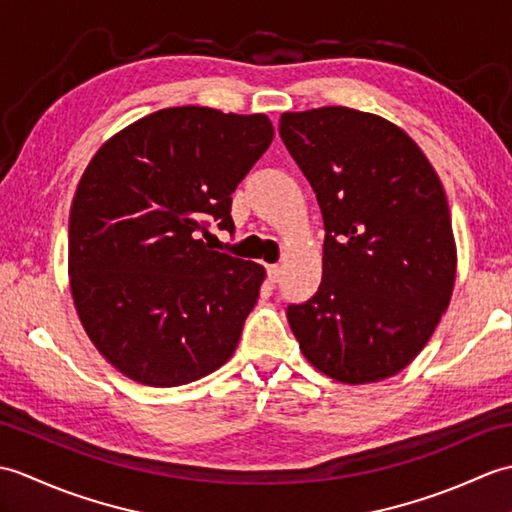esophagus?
<instances>
[{
	"instance_id": "1",
	"label": "esophagus",
	"mask_w": 512,
	"mask_h": 512,
	"mask_svg": "<svg viewBox=\"0 0 512 512\" xmlns=\"http://www.w3.org/2000/svg\"><path fill=\"white\" fill-rule=\"evenodd\" d=\"M266 273H268V281H270V284H277L279 277H281V266H277V264L266 266Z\"/></svg>"
}]
</instances>
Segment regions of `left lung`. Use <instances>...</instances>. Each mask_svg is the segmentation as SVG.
Instances as JSON below:
<instances>
[{
    "mask_svg": "<svg viewBox=\"0 0 512 512\" xmlns=\"http://www.w3.org/2000/svg\"><path fill=\"white\" fill-rule=\"evenodd\" d=\"M279 136L325 228L321 286L286 310L301 352L341 383L394 376L427 345L453 292L438 173L400 127L350 107L281 114Z\"/></svg>",
    "mask_w": 512,
    "mask_h": 512,
    "instance_id": "1",
    "label": "left lung"
}]
</instances>
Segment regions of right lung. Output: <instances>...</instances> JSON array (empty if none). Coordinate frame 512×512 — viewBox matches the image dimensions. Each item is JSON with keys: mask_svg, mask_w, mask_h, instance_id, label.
I'll list each match as a JSON object with an SVG mask.
<instances>
[{"mask_svg": "<svg viewBox=\"0 0 512 512\" xmlns=\"http://www.w3.org/2000/svg\"><path fill=\"white\" fill-rule=\"evenodd\" d=\"M264 114L169 107L107 140L76 187L68 273L85 332L118 372L193 383L233 356L266 270L213 250L233 191L273 143Z\"/></svg>", "mask_w": 512, "mask_h": 512, "instance_id": "add662e5", "label": "right lung"}]
</instances>
